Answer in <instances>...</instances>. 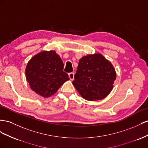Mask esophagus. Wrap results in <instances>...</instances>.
Here are the masks:
<instances>
[{"label": "esophagus", "instance_id": "obj_1", "mask_svg": "<svg viewBox=\"0 0 148 148\" xmlns=\"http://www.w3.org/2000/svg\"><path fill=\"white\" fill-rule=\"evenodd\" d=\"M69 77L70 78V80L73 81L74 78V73H69Z\"/></svg>", "mask_w": 148, "mask_h": 148}]
</instances>
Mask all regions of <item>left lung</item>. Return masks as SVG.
Masks as SVG:
<instances>
[{
  "mask_svg": "<svg viewBox=\"0 0 148 148\" xmlns=\"http://www.w3.org/2000/svg\"><path fill=\"white\" fill-rule=\"evenodd\" d=\"M116 79L114 67L102 54L82 57L79 60L73 84L87 100L104 99L111 92Z\"/></svg>",
  "mask_w": 148,
  "mask_h": 148,
  "instance_id": "8db88e82",
  "label": "left lung"
}]
</instances>
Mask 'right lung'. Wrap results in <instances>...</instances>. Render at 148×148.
<instances>
[{
    "mask_svg": "<svg viewBox=\"0 0 148 148\" xmlns=\"http://www.w3.org/2000/svg\"><path fill=\"white\" fill-rule=\"evenodd\" d=\"M63 68L64 64L54 51H43L28 62L25 70L26 78L33 91L48 97L69 79Z\"/></svg>",
    "mask_w": 148,
    "mask_h": 148,
    "instance_id": "right-lung-1",
    "label": "right lung"
}]
</instances>
